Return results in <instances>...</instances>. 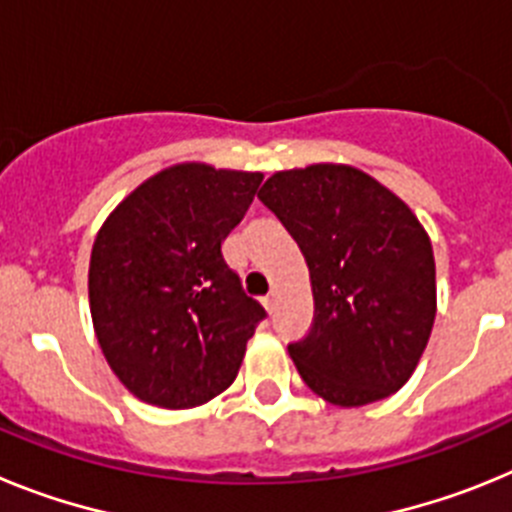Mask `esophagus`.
Here are the masks:
<instances>
[{
    "label": "esophagus",
    "mask_w": 512,
    "mask_h": 512,
    "mask_svg": "<svg viewBox=\"0 0 512 512\" xmlns=\"http://www.w3.org/2000/svg\"><path fill=\"white\" fill-rule=\"evenodd\" d=\"M264 307L269 310V315H274V312H277V295L264 297Z\"/></svg>",
    "instance_id": "1"
}]
</instances>
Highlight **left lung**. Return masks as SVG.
<instances>
[{
    "instance_id": "obj_1",
    "label": "left lung",
    "mask_w": 512,
    "mask_h": 512,
    "mask_svg": "<svg viewBox=\"0 0 512 512\" xmlns=\"http://www.w3.org/2000/svg\"><path fill=\"white\" fill-rule=\"evenodd\" d=\"M259 200L310 269L315 318L287 346L300 377L338 408L395 395L413 377L436 320V261L415 212L346 164L277 171Z\"/></svg>"
}]
</instances>
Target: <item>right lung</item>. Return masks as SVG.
Masks as SVG:
<instances>
[{
    "label": "right lung",
    "instance_id": "1",
    "mask_svg": "<svg viewBox=\"0 0 512 512\" xmlns=\"http://www.w3.org/2000/svg\"><path fill=\"white\" fill-rule=\"evenodd\" d=\"M261 179V171L174 164L135 187L99 228L89 259L94 333L138 400L197 408L238 377L266 312L220 248Z\"/></svg>",
    "mask_w": 512,
    "mask_h": 512
}]
</instances>
